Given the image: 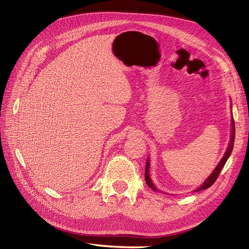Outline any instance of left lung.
<instances>
[{"instance_id":"left-lung-1","label":"left lung","mask_w":249,"mask_h":249,"mask_svg":"<svg viewBox=\"0 0 249 249\" xmlns=\"http://www.w3.org/2000/svg\"><path fill=\"white\" fill-rule=\"evenodd\" d=\"M235 122H233V119L231 120V141H230V144H229V146H227V149H226V151H225V153H224V155H223V158H222V160L219 161V164L217 165V167L215 168V170L214 171L212 172V174L208 177L207 179H205V181L201 184V186L198 188V189H196V191L195 192H198V191H201V190H205V189H208V188H210L212 184H214V182L216 181V179L218 178V176H219V174H220V172H221V170H222V168L224 167V165H225V162H226V160H227V159L230 158V155H231V151H232V147H233V142H235ZM149 160H147V162H146V168H145V180H146V182H147V184L149 186V188H151L152 190H154V191H158L156 190V188L154 187V184H153V182L151 181V179H150V176H149Z\"/></svg>"}]
</instances>
